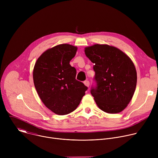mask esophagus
<instances>
[{"label":"esophagus","mask_w":158,"mask_h":158,"mask_svg":"<svg viewBox=\"0 0 158 158\" xmlns=\"http://www.w3.org/2000/svg\"><path fill=\"white\" fill-rule=\"evenodd\" d=\"M84 85H85V86H87V87H89V81H85L84 82Z\"/></svg>","instance_id":"1"}]
</instances>
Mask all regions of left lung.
<instances>
[{
    "mask_svg": "<svg viewBox=\"0 0 158 158\" xmlns=\"http://www.w3.org/2000/svg\"><path fill=\"white\" fill-rule=\"evenodd\" d=\"M84 52L94 64L97 87L91 93L97 106L109 114L121 112L130 102L136 87L137 73L132 60L107 44L86 47Z\"/></svg>",
    "mask_w": 158,
    "mask_h": 158,
    "instance_id": "obj_1",
    "label": "left lung"
}]
</instances>
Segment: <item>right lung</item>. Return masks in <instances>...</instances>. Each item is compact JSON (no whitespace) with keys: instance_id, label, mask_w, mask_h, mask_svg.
I'll list each match as a JSON object with an SVG mask.
<instances>
[{"instance_id":"1","label":"right lung","mask_w":158,"mask_h":158,"mask_svg":"<svg viewBox=\"0 0 158 158\" xmlns=\"http://www.w3.org/2000/svg\"><path fill=\"white\" fill-rule=\"evenodd\" d=\"M77 50L71 44L57 45L44 52L34 67L33 80L40 99L58 115L74 111L87 89L76 79V70L69 64Z\"/></svg>"}]
</instances>
